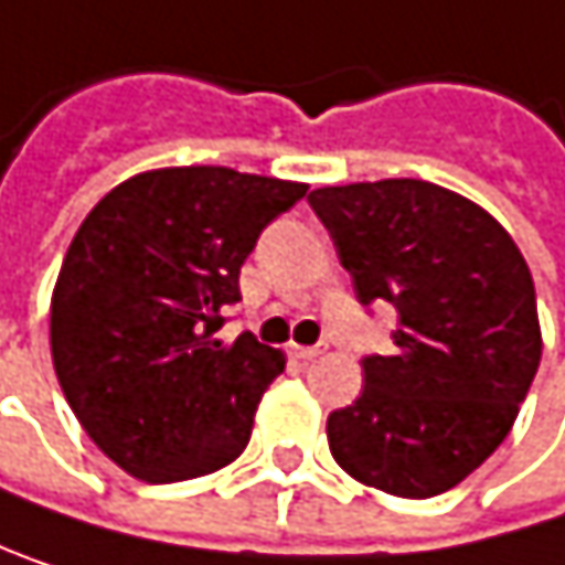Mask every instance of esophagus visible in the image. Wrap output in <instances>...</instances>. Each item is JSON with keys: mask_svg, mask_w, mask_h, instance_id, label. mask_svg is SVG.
<instances>
[{"mask_svg": "<svg viewBox=\"0 0 565 565\" xmlns=\"http://www.w3.org/2000/svg\"><path fill=\"white\" fill-rule=\"evenodd\" d=\"M289 352H292L299 362H312V359H319V355H322V349H319V345H289Z\"/></svg>", "mask_w": 565, "mask_h": 565, "instance_id": "1", "label": "esophagus"}]
</instances>
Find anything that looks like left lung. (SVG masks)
Returning a JSON list of instances; mask_svg holds the SVG:
<instances>
[{"label":"left lung","instance_id":"left-lung-1","mask_svg":"<svg viewBox=\"0 0 565 565\" xmlns=\"http://www.w3.org/2000/svg\"><path fill=\"white\" fill-rule=\"evenodd\" d=\"M362 306L392 302V355H365V388L329 415L345 473L395 497H437L510 434L540 369L536 289L510 233L477 203L427 180L319 186Z\"/></svg>","mask_w":565,"mask_h":565}]
</instances>
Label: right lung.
Returning <instances> with one entry per match:
<instances>
[{"label":"right lung","instance_id":"add662e5","mask_svg":"<svg viewBox=\"0 0 565 565\" xmlns=\"http://www.w3.org/2000/svg\"><path fill=\"white\" fill-rule=\"evenodd\" d=\"M306 183L170 167L118 183L78 226L52 296L58 385L88 437L131 477L213 473L249 444L282 352L216 339L239 266Z\"/></svg>","mask_w":565,"mask_h":565}]
</instances>
